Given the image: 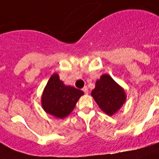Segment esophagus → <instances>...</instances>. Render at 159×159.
I'll use <instances>...</instances> for the list:
<instances>
[{"label":"esophagus","instance_id":"34e87169","mask_svg":"<svg viewBox=\"0 0 159 159\" xmlns=\"http://www.w3.org/2000/svg\"><path fill=\"white\" fill-rule=\"evenodd\" d=\"M83 91L84 92V93L85 94H88L89 93V89H88V88L86 87V86H85V87H84V89H82Z\"/></svg>","mask_w":159,"mask_h":159}]
</instances>
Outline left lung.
<instances>
[{
  "label": "left lung",
  "mask_w": 159,
  "mask_h": 159,
  "mask_svg": "<svg viewBox=\"0 0 159 159\" xmlns=\"http://www.w3.org/2000/svg\"><path fill=\"white\" fill-rule=\"evenodd\" d=\"M97 104L106 115L112 116L120 110L127 99L125 90L108 74L102 75L96 81L91 93Z\"/></svg>",
  "instance_id": "8db88e82"
}]
</instances>
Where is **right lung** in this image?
I'll use <instances>...</instances> for the list:
<instances>
[{"label": "right lung", "instance_id": "obj_1", "mask_svg": "<svg viewBox=\"0 0 159 159\" xmlns=\"http://www.w3.org/2000/svg\"><path fill=\"white\" fill-rule=\"evenodd\" d=\"M84 92L64 84L57 73L51 75L41 96V106L47 114L64 119L73 111Z\"/></svg>", "mask_w": 159, "mask_h": 159}]
</instances>
